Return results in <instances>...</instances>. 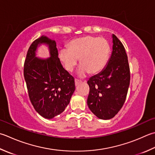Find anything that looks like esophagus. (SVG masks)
Masks as SVG:
<instances>
[{
    "label": "esophagus",
    "instance_id": "esophagus-1",
    "mask_svg": "<svg viewBox=\"0 0 155 155\" xmlns=\"http://www.w3.org/2000/svg\"><path fill=\"white\" fill-rule=\"evenodd\" d=\"M74 81H75V85L76 86L78 85V84H80L81 83V81H79V80H78V79H75Z\"/></svg>",
    "mask_w": 155,
    "mask_h": 155
}]
</instances>
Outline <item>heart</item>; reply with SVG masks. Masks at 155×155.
Masks as SVG:
<instances>
[{
  "label": "heart",
  "mask_w": 155,
  "mask_h": 155,
  "mask_svg": "<svg viewBox=\"0 0 155 155\" xmlns=\"http://www.w3.org/2000/svg\"><path fill=\"white\" fill-rule=\"evenodd\" d=\"M110 54V44L105 38L85 35L72 39L68 48H61L59 58L69 72L73 71L79 58L81 66L78 74L83 77L89 72L95 74L101 71L107 64Z\"/></svg>",
  "instance_id": "b5f03b06"
}]
</instances>
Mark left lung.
<instances>
[{"label": "left lung", "mask_w": 155, "mask_h": 155, "mask_svg": "<svg viewBox=\"0 0 155 155\" xmlns=\"http://www.w3.org/2000/svg\"><path fill=\"white\" fill-rule=\"evenodd\" d=\"M113 48L107 64L87 81L90 91L87 105L101 120H110L118 113L125 102L130 85L128 56L119 39L112 34Z\"/></svg>", "instance_id": "obj_1"}]
</instances>
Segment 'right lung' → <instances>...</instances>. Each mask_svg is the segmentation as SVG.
<instances>
[{
	"label": "right lung",
	"instance_id": "right-lung-1",
	"mask_svg": "<svg viewBox=\"0 0 155 155\" xmlns=\"http://www.w3.org/2000/svg\"><path fill=\"white\" fill-rule=\"evenodd\" d=\"M41 44L48 47L51 57H36ZM24 78L29 97L38 113L52 119L64 111L75 90L74 78L63 68L58 58L55 40L42 35L33 42L24 64Z\"/></svg>",
	"mask_w": 155,
	"mask_h": 155
}]
</instances>
